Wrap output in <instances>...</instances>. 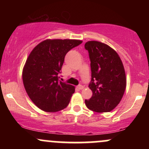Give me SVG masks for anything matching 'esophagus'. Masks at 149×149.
Instances as JSON below:
<instances>
[{
	"mask_svg": "<svg viewBox=\"0 0 149 149\" xmlns=\"http://www.w3.org/2000/svg\"><path fill=\"white\" fill-rule=\"evenodd\" d=\"M77 88H78V90H83V89L84 88V86H83V85H78V87H77Z\"/></svg>",
	"mask_w": 149,
	"mask_h": 149,
	"instance_id": "esophagus-1",
	"label": "esophagus"
}]
</instances>
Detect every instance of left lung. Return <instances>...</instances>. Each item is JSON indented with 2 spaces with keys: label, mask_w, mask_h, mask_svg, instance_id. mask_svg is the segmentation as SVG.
I'll use <instances>...</instances> for the list:
<instances>
[{
  "label": "left lung",
  "mask_w": 149,
  "mask_h": 149,
  "mask_svg": "<svg viewBox=\"0 0 149 149\" xmlns=\"http://www.w3.org/2000/svg\"><path fill=\"white\" fill-rule=\"evenodd\" d=\"M90 59L92 96L85 100L86 107L97 113L109 112L118 105L125 91L127 80L120 57L112 47L91 40L85 44Z\"/></svg>",
  "instance_id": "left-lung-1"
}]
</instances>
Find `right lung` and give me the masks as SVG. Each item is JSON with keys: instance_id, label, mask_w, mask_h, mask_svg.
Segmentation results:
<instances>
[{"instance_id": "add662e5", "label": "right lung", "mask_w": 149, "mask_h": 149, "mask_svg": "<svg viewBox=\"0 0 149 149\" xmlns=\"http://www.w3.org/2000/svg\"><path fill=\"white\" fill-rule=\"evenodd\" d=\"M82 42L75 39H46L27 57L22 70L23 84L31 100L42 111L57 112L69 104L75 87L59 81L58 74L66 53Z\"/></svg>"}]
</instances>
